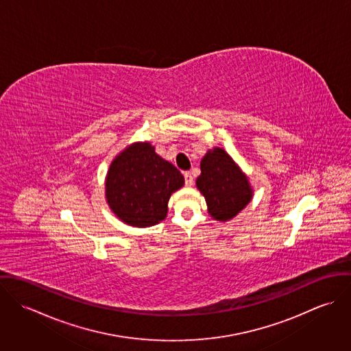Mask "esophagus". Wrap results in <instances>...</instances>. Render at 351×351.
Returning <instances> with one entry per match:
<instances>
[{
	"instance_id": "1",
	"label": "esophagus",
	"mask_w": 351,
	"mask_h": 351,
	"mask_svg": "<svg viewBox=\"0 0 351 351\" xmlns=\"http://www.w3.org/2000/svg\"><path fill=\"white\" fill-rule=\"evenodd\" d=\"M184 177H185V185H186V186H192L193 182H195L192 174H191L189 171H185V173H184Z\"/></svg>"
}]
</instances>
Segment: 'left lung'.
<instances>
[{
	"mask_svg": "<svg viewBox=\"0 0 351 351\" xmlns=\"http://www.w3.org/2000/svg\"><path fill=\"white\" fill-rule=\"evenodd\" d=\"M200 169L196 186L213 220L223 223L234 219L252 200L254 191L249 177L224 149L206 151Z\"/></svg>",
	"mask_w": 351,
	"mask_h": 351,
	"instance_id": "obj_1",
	"label": "left lung"
}]
</instances>
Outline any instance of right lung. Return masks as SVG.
<instances>
[{
	"label": "right lung",
	"instance_id": "1",
	"mask_svg": "<svg viewBox=\"0 0 351 351\" xmlns=\"http://www.w3.org/2000/svg\"><path fill=\"white\" fill-rule=\"evenodd\" d=\"M185 184L174 165L150 142H135L119 152L105 177V199L119 220L146 228L165 220L170 196Z\"/></svg>",
	"mask_w": 351,
	"mask_h": 351
}]
</instances>
